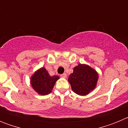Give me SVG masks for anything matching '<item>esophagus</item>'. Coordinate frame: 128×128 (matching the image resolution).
<instances>
[{"instance_id": "34e87169", "label": "esophagus", "mask_w": 128, "mask_h": 128, "mask_svg": "<svg viewBox=\"0 0 128 128\" xmlns=\"http://www.w3.org/2000/svg\"><path fill=\"white\" fill-rule=\"evenodd\" d=\"M60 76L62 77V78H66V74H62V75H61Z\"/></svg>"}]
</instances>
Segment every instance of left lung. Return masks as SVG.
Segmentation results:
<instances>
[{
    "instance_id": "left-lung-1",
    "label": "left lung",
    "mask_w": 128,
    "mask_h": 128,
    "mask_svg": "<svg viewBox=\"0 0 128 128\" xmlns=\"http://www.w3.org/2000/svg\"><path fill=\"white\" fill-rule=\"evenodd\" d=\"M73 70L68 79L72 91L80 96L88 94L97 85L99 78L98 72L85 64H79Z\"/></svg>"
}]
</instances>
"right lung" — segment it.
<instances>
[{
	"instance_id": "1",
	"label": "right lung",
	"mask_w": 128,
	"mask_h": 128,
	"mask_svg": "<svg viewBox=\"0 0 128 128\" xmlns=\"http://www.w3.org/2000/svg\"><path fill=\"white\" fill-rule=\"evenodd\" d=\"M60 77L50 76L46 68L42 67L34 73L30 78V84L37 93L42 96L50 94L52 90L56 81Z\"/></svg>"
}]
</instances>
